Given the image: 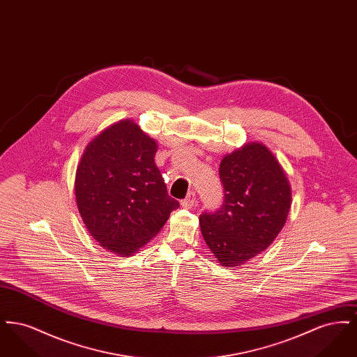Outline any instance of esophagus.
Masks as SVG:
<instances>
[{"mask_svg": "<svg viewBox=\"0 0 357 357\" xmlns=\"http://www.w3.org/2000/svg\"><path fill=\"white\" fill-rule=\"evenodd\" d=\"M197 204V197H195V192H194V191H190V192L187 194L186 198L181 201V204H182L183 207H186V208L194 207V204Z\"/></svg>", "mask_w": 357, "mask_h": 357, "instance_id": "obj_1", "label": "esophagus"}]
</instances>
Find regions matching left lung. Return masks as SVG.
I'll use <instances>...</instances> for the list:
<instances>
[{"label": "left lung", "mask_w": 357, "mask_h": 357, "mask_svg": "<svg viewBox=\"0 0 357 357\" xmlns=\"http://www.w3.org/2000/svg\"><path fill=\"white\" fill-rule=\"evenodd\" d=\"M223 204L199 215L204 242L223 266L259 255L288 218L291 191L278 160L264 144L248 143L220 166Z\"/></svg>", "instance_id": "left-lung-1"}]
</instances>
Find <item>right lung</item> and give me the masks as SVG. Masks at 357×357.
Wrapping results in <instances>:
<instances>
[{
  "instance_id": "add662e5",
  "label": "right lung",
  "mask_w": 357,
  "mask_h": 357,
  "mask_svg": "<svg viewBox=\"0 0 357 357\" xmlns=\"http://www.w3.org/2000/svg\"><path fill=\"white\" fill-rule=\"evenodd\" d=\"M156 150L137 124L121 120L86 146L77 166L80 215L91 236L116 255L136 253L179 207L155 165Z\"/></svg>"
}]
</instances>
